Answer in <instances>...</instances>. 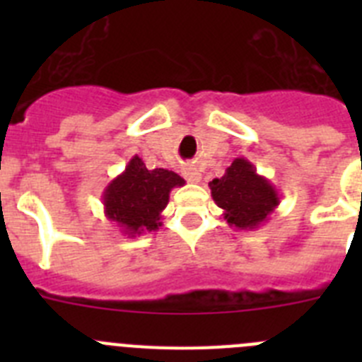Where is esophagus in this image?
Listing matches in <instances>:
<instances>
[{"label":"esophagus","instance_id":"esophagus-1","mask_svg":"<svg viewBox=\"0 0 362 362\" xmlns=\"http://www.w3.org/2000/svg\"><path fill=\"white\" fill-rule=\"evenodd\" d=\"M185 177H187V181H190V183H199L201 181V174L196 168H187V170H185Z\"/></svg>","mask_w":362,"mask_h":362}]
</instances>
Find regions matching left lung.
<instances>
[{"label": "left lung", "instance_id": "left-lung-1", "mask_svg": "<svg viewBox=\"0 0 362 362\" xmlns=\"http://www.w3.org/2000/svg\"><path fill=\"white\" fill-rule=\"evenodd\" d=\"M223 217L235 230H255L279 206L281 196L248 159L235 158L225 175L209 183Z\"/></svg>", "mask_w": 362, "mask_h": 362}]
</instances>
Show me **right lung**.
<instances>
[{
    "label": "right lung",
    "instance_id": "right-lung-1",
    "mask_svg": "<svg viewBox=\"0 0 362 362\" xmlns=\"http://www.w3.org/2000/svg\"><path fill=\"white\" fill-rule=\"evenodd\" d=\"M185 179L166 168L148 170L139 156H134L117 177L103 192L105 216L116 223L121 232L136 238L145 232H156L161 223L170 192L183 187Z\"/></svg>",
    "mask_w": 362,
    "mask_h": 362
}]
</instances>
